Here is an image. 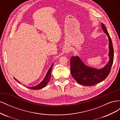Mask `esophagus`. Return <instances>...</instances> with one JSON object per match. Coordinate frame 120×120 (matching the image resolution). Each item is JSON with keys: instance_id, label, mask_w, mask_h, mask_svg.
I'll return each mask as SVG.
<instances>
[{"instance_id": "1", "label": "esophagus", "mask_w": 120, "mask_h": 120, "mask_svg": "<svg viewBox=\"0 0 120 120\" xmlns=\"http://www.w3.org/2000/svg\"><path fill=\"white\" fill-rule=\"evenodd\" d=\"M64 51L66 53H68L71 51V49L68 47H67V48L64 49Z\"/></svg>"}]
</instances>
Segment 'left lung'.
Returning <instances> with one entry per match:
<instances>
[{"label": "left lung", "instance_id": "1", "mask_svg": "<svg viewBox=\"0 0 120 120\" xmlns=\"http://www.w3.org/2000/svg\"><path fill=\"white\" fill-rule=\"evenodd\" d=\"M101 27L108 35L109 41V61L104 68L98 70L86 66L78 56H71L70 60L71 74L80 85L86 86L95 85L104 81L111 71L114 60V49L111 38L103 23H101Z\"/></svg>", "mask_w": 120, "mask_h": 120}]
</instances>
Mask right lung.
Returning <instances> with one entry per match:
<instances>
[{
    "label": "right lung",
    "mask_w": 120,
    "mask_h": 120,
    "mask_svg": "<svg viewBox=\"0 0 120 120\" xmlns=\"http://www.w3.org/2000/svg\"><path fill=\"white\" fill-rule=\"evenodd\" d=\"M53 64H52V65L51 66V67H50L49 70V71H48V72H47V74L45 76V79H43V80L39 83V84H38V85L36 86H31V87H29V86H26L27 88L28 89H32V90H39V89H41L43 88H44V87H45L47 85H48V82H49V80H50V77H51V72H52V67H53ZM14 79H15V80L17 82H19V83H21L18 81L16 79H15V78H14Z\"/></svg>",
    "instance_id": "1"
}]
</instances>
